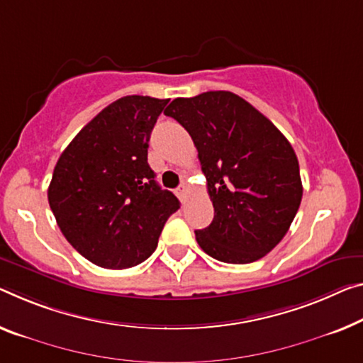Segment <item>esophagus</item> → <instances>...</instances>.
<instances>
[{
	"label": "esophagus",
	"mask_w": 363,
	"mask_h": 363,
	"mask_svg": "<svg viewBox=\"0 0 363 363\" xmlns=\"http://www.w3.org/2000/svg\"><path fill=\"white\" fill-rule=\"evenodd\" d=\"M177 196L180 198L182 201H185V196H186V185H185V183L178 186V189H177Z\"/></svg>",
	"instance_id": "obj_1"
}]
</instances>
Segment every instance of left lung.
<instances>
[{"mask_svg": "<svg viewBox=\"0 0 363 363\" xmlns=\"http://www.w3.org/2000/svg\"><path fill=\"white\" fill-rule=\"evenodd\" d=\"M164 113L189 133L208 182L214 219L194 232L199 247L222 263L263 258L286 235L302 201L291 143L252 104L228 91L175 99Z\"/></svg>", "mask_w": 363, "mask_h": 363, "instance_id": "obj_1", "label": "left lung"}]
</instances>
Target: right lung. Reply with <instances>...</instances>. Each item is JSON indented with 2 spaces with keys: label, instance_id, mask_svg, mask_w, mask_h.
I'll return each mask as SVG.
<instances>
[{
  "label": "right lung",
  "instance_id": "add662e5",
  "mask_svg": "<svg viewBox=\"0 0 363 363\" xmlns=\"http://www.w3.org/2000/svg\"><path fill=\"white\" fill-rule=\"evenodd\" d=\"M169 99L126 96L77 133L60 155L48 203L60 230L86 259L126 269L147 259L180 209L147 164L150 131Z\"/></svg>",
  "mask_w": 363,
  "mask_h": 363
}]
</instances>
